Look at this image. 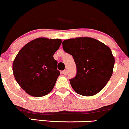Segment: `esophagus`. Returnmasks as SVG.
<instances>
[{"label":"esophagus","mask_w":129,"mask_h":129,"mask_svg":"<svg viewBox=\"0 0 129 129\" xmlns=\"http://www.w3.org/2000/svg\"><path fill=\"white\" fill-rule=\"evenodd\" d=\"M61 73L64 74V75H66L67 74V71H66V70H64V71H61Z\"/></svg>","instance_id":"esophagus-1"}]
</instances>
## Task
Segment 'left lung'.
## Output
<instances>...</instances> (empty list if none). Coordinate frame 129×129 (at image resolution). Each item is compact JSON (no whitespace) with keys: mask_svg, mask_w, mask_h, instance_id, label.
I'll list each match as a JSON object with an SVG mask.
<instances>
[{"mask_svg":"<svg viewBox=\"0 0 129 129\" xmlns=\"http://www.w3.org/2000/svg\"><path fill=\"white\" fill-rule=\"evenodd\" d=\"M65 52L72 55L76 65V75L70 80L76 92L94 95L105 87L113 72L114 57L111 49L89 37H79L63 42Z\"/></svg>","mask_w":129,"mask_h":129,"instance_id":"8db88e82","label":"left lung"}]
</instances>
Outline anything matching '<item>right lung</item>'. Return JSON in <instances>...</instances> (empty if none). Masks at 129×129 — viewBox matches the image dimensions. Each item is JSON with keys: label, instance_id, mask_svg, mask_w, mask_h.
<instances>
[{"label": "right lung", "instance_id": "1", "mask_svg": "<svg viewBox=\"0 0 129 129\" xmlns=\"http://www.w3.org/2000/svg\"><path fill=\"white\" fill-rule=\"evenodd\" d=\"M61 44V39L38 38L25 45L16 56L13 73L29 95L44 96L53 89L60 74L53 55Z\"/></svg>", "mask_w": 129, "mask_h": 129}]
</instances>
